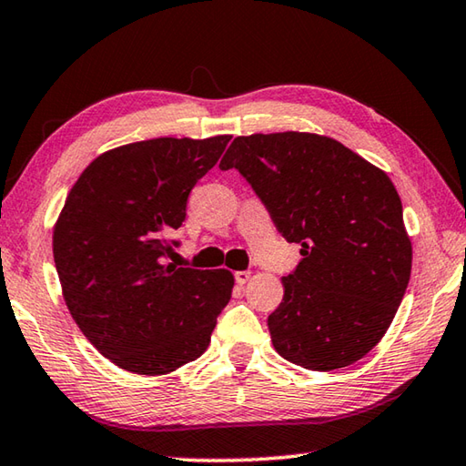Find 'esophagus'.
<instances>
[{
    "instance_id": "obj_1",
    "label": "esophagus",
    "mask_w": 466,
    "mask_h": 466,
    "mask_svg": "<svg viewBox=\"0 0 466 466\" xmlns=\"http://www.w3.org/2000/svg\"><path fill=\"white\" fill-rule=\"evenodd\" d=\"M234 279H236V283H238V286H244V283L250 279V271H236Z\"/></svg>"
}]
</instances>
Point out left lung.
I'll return each instance as SVG.
<instances>
[{"mask_svg":"<svg viewBox=\"0 0 466 466\" xmlns=\"http://www.w3.org/2000/svg\"><path fill=\"white\" fill-rule=\"evenodd\" d=\"M222 170H238L302 261L283 278L269 325L281 358L329 372L366 356L411 278L403 205L386 172L314 133L236 137Z\"/></svg>","mask_w":466,"mask_h":466,"instance_id":"obj_1","label":"left lung"}]
</instances>
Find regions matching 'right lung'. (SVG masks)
Listing matches in <instances>:
<instances>
[{"label": "right lung", "mask_w": 466, "mask_h": 466, "mask_svg": "<svg viewBox=\"0 0 466 466\" xmlns=\"http://www.w3.org/2000/svg\"><path fill=\"white\" fill-rule=\"evenodd\" d=\"M230 136L157 137L98 156L69 191L53 232L63 298L102 356L136 374H168L208 350L232 296L226 269L168 263L197 180Z\"/></svg>", "instance_id": "add662e5"}]
</instances>
